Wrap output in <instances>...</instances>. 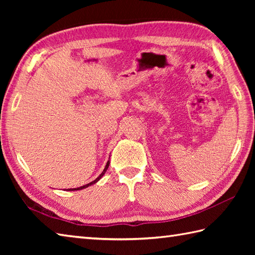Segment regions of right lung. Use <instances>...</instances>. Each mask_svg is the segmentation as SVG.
<instances>
[{
  "label": "right lung",
  "mask_w": 255,
  "mask_h": 255,
  "mask_svg": "<svg viewBox=\"0 0 255 255\" xmlns=\"http://www.w3.org/2000/svg\"><path fill=\"white\" fill-rule=\"evenodd\" d=\"M108 165H110V161L107 162V164H106V166H105V169H104V171H103L102 173H101V175L96 178V180H94L93 182H91V183H89V184H86V185H83V186H81V187H78V188H70L69 191H78V189H82V188H85V187H88V186H90V185H92V184H94V183H96L97 181L100 180V178L105 174V172H106V170L108 169Z\"/></svg>",
  "instance_id": "obj_1"
}]
</instances>
